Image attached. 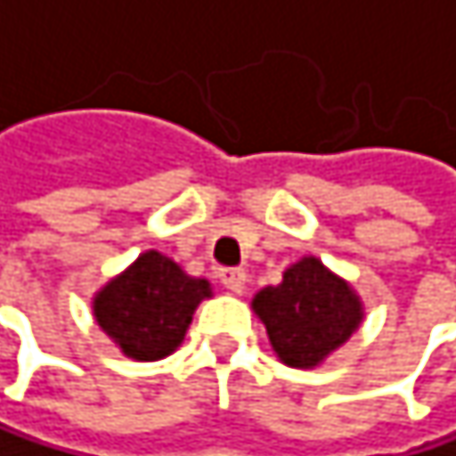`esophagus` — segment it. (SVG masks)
Here are the masks:
<instances>
[{"mask_svg":"<svg viewBox=\"0 0 456 456\" xmlns=\"http://www.w3.org/2000/svg\"><path fill=\"white\" fill-rule=\"evenodd\" d=\"M218 279H221V284L226 289H232L235 295H243L246 292V284H248V279H246V273L240 268H221L218 271Z\"/></svg>","mask_w":456,"mask_h":456,"instance_id":"1","label":"esophagus"}]
</instances>
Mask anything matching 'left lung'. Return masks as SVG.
<instances>
[{"instance_id":"left-lung-1","label":"left lung","mask_w":456,"mask_h":456,"mask_svg":"<svg viewBox=\"0 0 456 456\" xmlns=\"http://www.w3.org/2000/svg\"><path fill=\"white\" fill-rule=\"evenodd\" d=\"M251 309L265 322L279 361L297 370L320 366L363 320V304L355 289L317 256L297 259L284 271L281 284L262 287Z\"/></svg>"}]
</instances>
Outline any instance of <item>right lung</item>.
<instances>
[{
    "label": "right lung",
    "mask_w": 456,
    "mask_h": 456,
    "mask_svg": "<svg viewBox=\"0 0 456 456\" xmlns=\"http://www.w3.org/2000/svg\"><path fill=\"white\" fill-rule=\"evenodd\" d=\"M210 281L188 276L161 251H144L93 297L103 334L134 361H159L180 347Z\"/></svg>",
    "instance_id": "add662e5"
}]
</instances>
